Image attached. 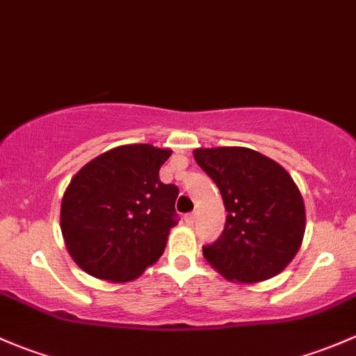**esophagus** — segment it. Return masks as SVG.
<instances>
[{"label": "esophagus", "instance_id": "1", "mask_svg": "<svg viewBox=\"0 0 356 356\" xmlns=\"http://www.w3.org/2000/svg\"><path fill=\"white\" fill-rule=\"evenodd\" d=\"M185 221H186V225L192 226L193 222H195V214H193V212H192V214H186L185 216Z\"/></svg>", "mask_w": 356, "mask_h": 356}]
</instances>
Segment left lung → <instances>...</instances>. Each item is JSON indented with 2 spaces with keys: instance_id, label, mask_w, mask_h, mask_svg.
<instances>
[{
  "instance_id": "left-lung-1",
  "label": "left lung",
  "mask_w": 356,
  "mask_h": 356,
  "mask_svg": "<svg viewBox=\"0 0 356 356\" xmlns=\"http://www.w3.org/2000/svg\"><path fill=\"white\" fill-rule=\"evenodd\" d=\"M197 164L218 185L225 232L204 257L225 280L254 284L277 276L295 259L305 234V204L276 161L248 147H199Z\"/></svg>"
}]
</instances>
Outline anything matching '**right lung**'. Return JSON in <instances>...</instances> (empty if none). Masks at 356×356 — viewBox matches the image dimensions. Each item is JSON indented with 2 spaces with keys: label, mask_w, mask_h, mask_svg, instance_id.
<instances>
[{
  "label": "right lung",
  "mask_w": 356,
  "mask_h": 356,
  "mask_svg": "<svg viewBox=\"0 0 356 356\" xmlns=\"http://www.w3.org/2000/svg\"><path fill=\"white\" fill-rule=\"evenodd\" d=\"M171 149L127 144L80 168L61 199L60 228L73 262L90 276L128 283L154 266L177 225V185L159 170Z\"/></svg>",
  "instance_id": "obj_1"
}]
</instances>
